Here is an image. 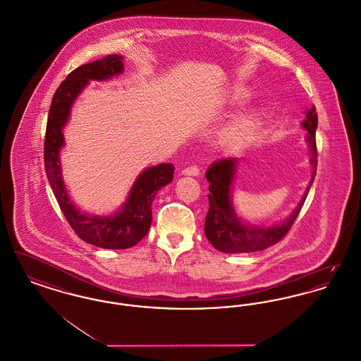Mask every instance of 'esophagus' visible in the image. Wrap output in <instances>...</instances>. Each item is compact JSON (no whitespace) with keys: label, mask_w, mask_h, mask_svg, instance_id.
Segmentation results:
<instances>
[{"label":"esophagus","mask_w":361,"mask_h":361,"mask_svg":"<svg viewBox=\"0 0 361 361\" xmlns=\"http://www.w3.org/2000/svg\"><path fill=\"white\" fill-rule=\"evenodd\" d=\"M181 174H184V176H199L200 169L197 166H188V168L183 169Z\"/></svg>","instance_id":"esophagus-1"}]
</instances>
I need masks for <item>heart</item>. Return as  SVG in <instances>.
Returning a JSON list of instances; mask_svg holds the SVG:
<instances>
[{
	"label": "heart",
	"mask_w": 361,
	"mask_h": 361,
	"mask_svg": "<svg viewBox=\"0 0 361 361\" xmlns=\"http://www.w3.org/2000/svg\"><path fill=\"white\" fill-rule=\"evenodd\" d=\"M249 97V93L247 92H243V90H238L233 94V100L240 103V102H245L246 99ZM259 116H261V112L258 108H252L249 109L242 118H240L238 121H235V124L231 128V137L234 140H242L246 137H249L252 134V131L255 130V127L257 126L258 121H259Z\"/></svg>",
	"instance_id": "obj_1"
}]
</instances>
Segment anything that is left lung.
Returning <instances> with one entry per match:
<instances>
[{
  "instance_id": "obj_1",
  "label": "left lung",
  "mask_w": 361,
  "mask_h": 361,
  "mask_svg": "<svg viewBox=\"0 0 361 361\" xmlns=\"http://www.w3.org/2000/svg\"><path fill=\"white\" fill-rule=\"evenodd\" d=\"M302 128L307 131L306 142L309 145L311 178L299 204L292 211L291 215L280 224L272 226L247 224L237 214L233 204V184L238 166V158L230 157L214 162L207 171L208 187V212H207L204 233L209 243L222 253H250L264 250L281 240L291 228L296 216L300 212L310 188L314 183L317 173V143L315 131L318 127V115L312 106L300 123Z\"/></svg>"
}]
</instances>
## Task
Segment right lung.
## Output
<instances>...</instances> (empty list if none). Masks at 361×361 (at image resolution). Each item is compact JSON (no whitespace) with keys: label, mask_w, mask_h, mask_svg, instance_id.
I'll list each match as a JSON object with an SVG mask.
<instances>
[{"label":"right lung","mask_w":361,"mask_h":361,"mask_svg":"<svg viewBox=\"0 0 361 361\" xmlns=\"http://www.w3.org/2000/svg\"><path fill=\"white\" fill-rule=\"evenodd\" d=\"M124 71L121 55L86 63L73 70L56 89L49 111L44 168L52 192L73 230L81 240L103 249H128L142 240L152 224V203L159 189L173 181L172 164H159L137 174L126 202L109 215H90L81 211L70 197L62 176L61 152L65 147L63 128L73 104L90 81H106Z\"/></svg>","instance_id":"right-lung-1"}]
</instances>
